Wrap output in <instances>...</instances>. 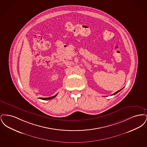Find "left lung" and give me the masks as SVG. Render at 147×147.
Masks as SVG:
<instances>
[{"label": "left lung", "instance_id": "obj_1", "mask_svg": "<svg viewBox=\"0 0 147 147\" xmlns=\"http://www.w3.org/2000/svg\"><path fill=\"white\" fill-rule=\"evenodd\" d=\"M122 89H121V90H119V91H116V92H115V93H114V94H112V95H115V94H117V93H118V92H119V91H121V90H122Z\"/></svg>", "mask_w": 147, "mask_h": 147}]
</instances>
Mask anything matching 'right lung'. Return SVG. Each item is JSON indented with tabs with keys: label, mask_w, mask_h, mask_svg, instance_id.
<instances>
[{
	"label": "right lung",
	"mask_w": 147,
	"mask_h": 147,
	"mask_svg": "<svg viewBox=\"0 0 147 147\" xmlns=\"http://www.w3.org/2000/svg\"><path fill=\"white\" fill-rule=\"evenodd\" d=\"M57 95V94H56V95H55V96L49 97V98H40L41 100H51V99H52V98H55Z\"/></svg>",
	"instance_id": "right-lung-1"
}]
</instances>
